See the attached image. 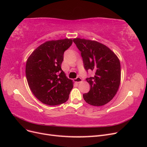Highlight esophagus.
Returning a JSON list of instances; mask_svg holds the SVG:
<instances>
[{
	"label": "esophagus",
	"instance_id": "34e87169",
	"mask_svg": "<svg viewBox=\"0 0 147 147\" xmlns=\"http://www.w3.org/2000/svg\"><path fill=\"white\" fill-rule=\"evenodd\" d=\"M82 81V78H81L80 77H77L76 78H75V79L74 80V82H75V83H80V82H81Z\"/></svg>",
	"mask_w": 147,
	"mask_h": 147
}]
</instances>
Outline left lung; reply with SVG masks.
<instances>
[{
    "label": "left lung",
    "mask_w": 147,
    "mask_h": 147,
    "mask_svg": "<svg viewBox=\"0 0 147 147\" xmlns=\"http://www.w3.org/2000/svg\"><path fill=\"white\" fill-rule=\"evenodd\" d=\"M73 42L81 53L84 68L94 72L86 78L90 91L83 95L88 104L102 106L112 100L121 81V65L118 57L107 47L96 41L74 38Z\"/></svg>",
    "instance_id": "obj_1"
}]
</instances>
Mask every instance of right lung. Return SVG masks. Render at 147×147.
Masks as SVG:
<instances>
[{"mask_svg":"<svg viewBox=\"0 0 147 147\" xmlns=\"http://www.w3.org/2000/svg\"><path fill=\"white\" fill-rule=\"evenodd\" d=\"M72 39L48 41L32 52L26 65V75L31 91L42 103L57 105L65 102L73 88L72 80L61 69L64 53Z\"/></svg>","mask_w":147,"mask_h":147,"instance_id":"obj_1","label":"right lung"}]
</instances>
